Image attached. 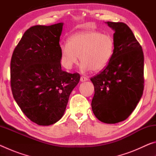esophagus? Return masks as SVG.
Masks as SVG:
<instances>
[{
  "instance_id": "esophagus-1",
  "label": "esophagus",
  "mask_w": 156,
  "mask_h": 156,
  "mask_svg": "<svg viewBox=\"0 0 156 156\" xmlns=\"http://www.w3.org/2000/svg\"><path fill=\"white\" fill-rule=\"evenodd\" d=\"M88 80H89L88 78L85 77V76H81V78H80V81L81 82H84V81H87Z\"/></svg>"
}]
</instances>
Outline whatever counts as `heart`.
<instances>
[{
	"instance_id": "1",
	"label": "heart",
	"mask_w": 156,
	"mask_h": 156,
	"mask_svg": "<svg viewBox=\"0 0 156 156\" xmlns=\"http://www.w3.org/2000/svg\"><path fill=\"white\" fill-rule=\"evenodd\" d=\"M114 47V40L109 34L97 31L73 34L60 47L62 65L71 69L78 63L80 56L84 70H101L112 59Z\"/></svg>"
}]
</instances>
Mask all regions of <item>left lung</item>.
<instances>
[{
  "label": "left lung",
  "mask_w": 156,
  "mask_h": 156,
  "mask_svg": "<svg viewBox=\"0 0 156 156\" xmlns=\"http://www.w3.org/2000/svg\"><path fill=\"white\" fill-rule=\"evenodd\" d=\"M114 30L115 47L105 69L91 78L95 94L92 111L100 121L115 124L136 109L144 90V54L129 26L107 22Z\"/></svg>",
  "instance_id": "obj_1"
}]
</instances>
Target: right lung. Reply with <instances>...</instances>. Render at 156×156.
Returning <instances> with one entry per match:
<instances>
[{
    "label": "right lung",
    "mask_w": 156,
    "mask_h": 156,
    "mask_svg": "<svg viewBox=\"0 0 156 156\" xmlns=\"http://www.w3.org/2000/svg\"><path fill=\"white\" fill-rule=\"evenodd\" d=\"M63 23L35 25L23 34L13 52L10 76L14 98L33 122L47 126L64 115L80 76L61 69L60 36Z\"/></svg>",
    "instance_id": "add662e5"
}]
</instances>
